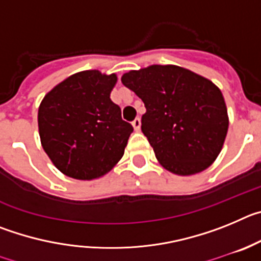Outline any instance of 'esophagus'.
Instances as JSON below:
<instances>
[{
	"mask_svg": "<svg viewBox=\"0 0 261 261\" xmlns=\"http://www.w3.org/2000/svg\"><path fill=\"white\" fill-rule=\"evenodd\" d=\"M132 125H133V128H135V130H140V129H141V119H140V117H136L135 120H133L132 121Z\"/></svg>",
	"mask_w": 261,
	"mask_h": 261,
	"instance_id": "1",
	"label": "esophagus"
}]
</instances>
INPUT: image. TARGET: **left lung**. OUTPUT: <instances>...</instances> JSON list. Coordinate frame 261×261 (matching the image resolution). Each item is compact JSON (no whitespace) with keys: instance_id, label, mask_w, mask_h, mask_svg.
I'll return each instance as SVG.
<instances>
[{"instance_id":"obj_1","label":"left lung","mask_w":261,"mask_h":261,"mask_svg":"<svg viewBox=\"0 0 261 261\" xmlns=\"http://www.w3.org/2000/svg\"><path fill=\"white\" fill-rule=\"evenodd\" d=\"M144 102L142 133L161 165L177 175L208 168L218 156L229 119L220 89L175 65H151L121 77Z\"/></svg>"}]
</instances>
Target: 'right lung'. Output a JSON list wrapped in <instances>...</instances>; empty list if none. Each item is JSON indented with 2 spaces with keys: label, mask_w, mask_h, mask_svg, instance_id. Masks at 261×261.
Returning a JSON list of instances; mask_svg holds the SVG:
<instances>
[{
  "label": "right lung",
  "mask_w": 261,
  "mask_h": 261,
  "mask_svg": "<svg viewBox=\"0 0 261 261\" xmlns=\"http://www.w3.org/2000/svg\"><path fill=\"white\" fill-rule=\"evenodd\" d=\"M116 81L115 74L81 71L43 99L38 114L41 145L62 174L95 179L123 156L133 126L110 98Z\"/></svg>",
  "instance_id": "add662e5"
}]
</instances>
